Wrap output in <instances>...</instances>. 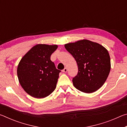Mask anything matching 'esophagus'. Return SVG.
<instances>
[{
    "label": "esophagus",
    "mask_w": 127,
    "mask_h": 127,
    "mask_svg": "<svg viewBox=\"0 0 127 127\" xmlns=\"http://www.w3.org/2000/svg\"><path fill=\"white\" fill-rule=\"evenodd\" d=\"M62 72H65V73L67 72V68L65 67V68H64V69L62 70Z\"/></svg>",
    "instance_id": "esophagus-1"
}]
</instances>
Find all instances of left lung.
<instances>
[{
    "label": "left lung",
    "mask_w": 127,
    "mask_h": 127,
    "mask_svg": "<svg viewBox=\"0 0 127 127\" xmlns=\"http://www.w3.org/2000/svg\"><path fill=\"white\" fill-rule=\"evenodd\" d=\"M65 48L78 65V72L73 78L74 87L85 93H92L104 84L110 71V58L104 46L87 40L69 43Z\"/></svg>",
    "instance_id": "1"
}]
</instances>
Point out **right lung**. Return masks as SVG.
I'll return each instance as SVG.
<instances>
[{"label": "right lung", "instance_id": "add662e5", "mask_svg": "<svg viewBox=\"0 0 127 127\" xmlns=\"http://www.w3.org/2000/svg\"><path fill=\"white\" fill-rule=\"evenodd\" d=\"M57 45L37 44L26 54L19 63L17 76L23 90L35 98H44L54 91L59 74L50 60Z\"/></svg>", "mask_w": 127, "mask_h": 127}]
</instances>
